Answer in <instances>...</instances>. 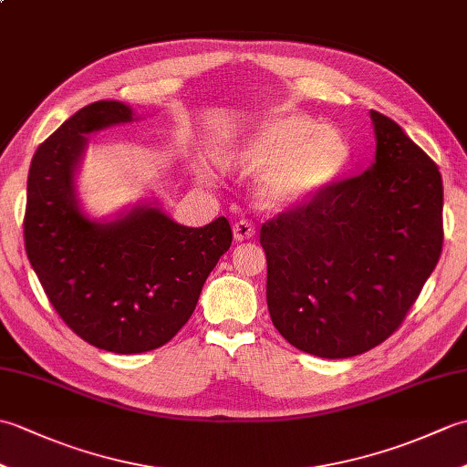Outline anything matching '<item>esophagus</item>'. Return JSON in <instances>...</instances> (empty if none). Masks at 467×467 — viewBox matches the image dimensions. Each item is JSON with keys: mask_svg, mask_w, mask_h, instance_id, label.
Masks as SVG:
<instances>
[{"mask_svg": "<svg viewBox=\"0 0 467 467\" xmlns=\"http://www.w3.org/2000/svg\"><path fill=\"white\" fill-rule=\"evenodd\" d=\"M254 231H256L254 224L249 223V221H239V223H234V226H233V233H234V239L236 241H249V239H253Z\"/></svg>", "mask_w": 467, "mask_h": 467, "instance_id": "34e87169", "label": "esophagus"}]
</instances>
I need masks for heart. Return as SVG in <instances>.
Here are the masks:
<instances>
[{
    "mask_svg": "<svg viewBox=\"0 0 467 467\" xmlns=\"http://www.w3.org/2000/svg\"><path fill=\"white\" fill-rule=\"evenodd\" d=\"M349 154V140L337 126L315 124L301 114H279L223 162L259 172L263 201L285 206L309 201L329 186L345 171Z\"/></svg>",
    "mask_w": 467,
    "mask_h": 467,
    "instance_id": "heart-1",
    "label": "heart"
}]
</instances>
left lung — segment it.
I'll list each match as a JSON object with an SVG mask.
<instances>
[{"mask_svg": "<svg viewBox=\"0 0 467 467\" xmlns=\"http://www.w3.org/2000/svg\"><path fill=\"white\" fill-rule=\"evenodd\" d=\"M369 171L335 181L261 226L266 305L296 349L361 355L400 329L443 246V184L431 158L371 110Z\"/></svg>", "mask_w": 467, "mask_h": 467, "instance_id": "1", "label": "left lung"}]
</instances>
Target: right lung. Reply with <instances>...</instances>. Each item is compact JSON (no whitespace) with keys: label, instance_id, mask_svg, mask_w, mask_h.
<instances>
[{"label":"right lung","instance_id":"add662e5","mask_svg":"<svg viewBox=\"0 0 467 467\" xmlns=\"http://www.w3.org/2000/svg\"><path fill=\"white\" fill-rule=\"evenodd\" d=\"M130 120L132 108L114 100L67 118L32 158L24 216L27 259L57 315L86 343L122 355L158 349L182 329L233 243L224 216L201 228L152 206L106 224L84 216L74 194L84 134Z\"/></svg>","mask_w":467,"mask_h":467}]
</instances>
